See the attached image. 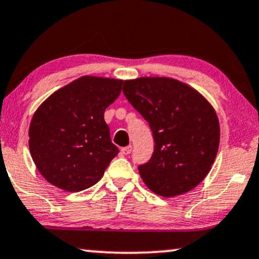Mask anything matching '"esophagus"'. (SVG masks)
<instances>
[{"label": "esophagus", "mask_w": 259, "mask_h": 259, "mask_svg": "<svg viewBox=\"0 0 259 259\" xmlns=\"http://www.w3.org/2000/svg\"><path fill=\"white\" fill-rule=\"evenodd\" d=\"M132 151H133V146H126V147L120 148V153L124 154V155L130 154V153H132Z\"/></svg>", "instance_id": "esophagus-1"}]
</instances>
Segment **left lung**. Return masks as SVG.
<instances>
[{
	"mask_svg": "<svg viewBox=\"0 0 259 259\" xmlns=\"http://www.w3.org/2000/svg\"><path fill=\"white\" fill-rule=\"evenodd\" d=\"M123 93L153 134V154L139 165L146 186L161 197L197 187L211 170L220 146L212 106L197 90L166 77L125 80Z\"/></svg>",
	"mask_w": 259,
	"mask_h": 259,
	"instance_id": "1",
	"label": "left lung"
}]
</instances>
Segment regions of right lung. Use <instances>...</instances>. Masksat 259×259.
<instances>
[{
    "instance_id": "add662e5",
    "label": "right lung",
    "mask_w": 259,
    "mask_h": 259,
    "mask_svg": "<svg viewBox=\"0 0 259 259\" xmlns=\"http://www.w3.org/2000/svg\"><path fill=\"white\" fill-rule=\"evenodd\" d=\"M123 80L84 76L39 106L29 129L30 153L49 183L80 192L98 183L119 149L111 141L105 110Z\"/></svg>"
}]
</instances>
